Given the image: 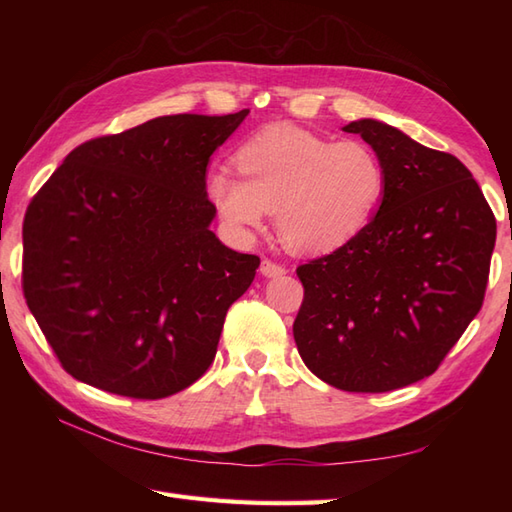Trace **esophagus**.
<instances>
[{
    "label": "esophagus",
    "mask_w": 512,
    "mask_h": 512,
    "mask_svg": "<svg viewBox=\"0 0 512 512\" xmlns=\"http://www.w3.org/2000/svg\"><path fill=\"white\" fill-rule=\"evenodd\" d=\"M262 275L264 277H268V279H273V277H281V275H286V268L284 266H279V264H275V262H270V259H264L262 262Z\"/></svg>",
    "instance_id": "1"
}]
</instances>
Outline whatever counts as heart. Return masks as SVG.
<instances>
[{
	"label": "heart",
	"instance_id": "heart-1",
	"mask_svg": "<svg viewBox=\"0 0 512 512\" xmlns=\"http://www.w3.org/2000/svg\"><path fill=\"white\" fill-rule=\"evenodd\" d=\"M242 178L206 176V198L237 235L275 211L277 233L301 255L347 246L372 220L387 189V169L363 140H334L292 125H270L237 149Z\"/></svg>",
	"mask_w": 512,
	"mask_h": 512
}]
</instances>
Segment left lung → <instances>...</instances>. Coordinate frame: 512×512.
<instances>
[{
	"label": "left lung",
	"mask_w": 512,
	"mask_h": 512,
	"mask_svg": "<svg viewBox=\"0 0 512 512\" xmlns=\"http://www.w3.org/2000/svg\"><path fill=\"white\" fill-rule=\"evenodd\" d=\"M383 160L387 189L350 244L297 268L292 325L314 376L343 391H391L431 376L480 312L495 215L462 162L374 118L343 127Z\"/></svg>",
	"instance_id": "left-lung-1"
}]
</instances>
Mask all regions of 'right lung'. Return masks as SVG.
Listing matches in <instances>:
<instances>
[{
    "label": "right lung",
    "mask_w": 512,
    "mask_h": 512,
    "mask_svg": "<svg viewBox=\"0 0 512 512\" xmlns=\"http://www.w3.org/2000/svg\"><path fill=\"white\" fill-rule=\"evenodd\" d=\"M246 116H160L88 140L32 198L24 295L76 380L156 400L213 363L259 257L211 231L206 167Z\"/></svg>",
    "instance_id": "right-lung-1"
}]
</instances>
